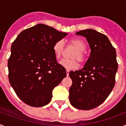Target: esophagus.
Listing matches in <instances>:
<instances>
[{
  "label": "esophagus",
  "instance_id": "1",
  "mask_svg": "<svg viewBox=\"0 0 126 126\" xmlns=\"http://www.w3.org/2000/svg\"><path fill=\"white\" fill-rule=\"evenodd\" d=\"M69 71L68 69H66V75H67V76H69Z\"/></svg>",
  "mask_w": 126,
  "mask_h": 126
}]
</instances>
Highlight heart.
Listing matches in <instances>:
<instances>
[{"label": "heart", "instance_id": "b5f03b06", "mask_svg": "<svg viewBox=\"0 0 126 126\" xmlns=\"http://www.w3.org/2000/svg\"><path fill=\"white\" fill-rule=\"evenodd\" d=\"M69 42L72 46L77 49V51L72 56V60L69 59H62L60 61V64L67 69H75L79 66L77 59L80 63H83L86 60V55L84 51L86 50V44L82 40L79 38H71L69 40ZM54 54L57 59L61 58L64 49V43L62 40H58L54 44L53 46Z\"/></svg>", "mask_w": 126, "mask_h": 126}]
</instances>
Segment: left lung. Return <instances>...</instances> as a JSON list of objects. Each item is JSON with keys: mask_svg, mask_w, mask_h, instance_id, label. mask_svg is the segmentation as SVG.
Returning a JSON list of instances; mask_svg holds the SVG:
<instances>
[{"mask_svg": "<svg viewBox=\"0 0 126 126\" xmlns=\"http://www.w3.org/2000/svg\"><path fill=\"white\" fill-rule=\"evenodd\" d=\"M76 35L86 37L91 53L82 69L69 72V101L77 109L90 110L104 102L114 88L116 50L106 35L94 30H81Z\"/></svg>", "mask_w": 126, "mask_h": 126, "instance_id": "1", "label": "left lung"}]
</instances>
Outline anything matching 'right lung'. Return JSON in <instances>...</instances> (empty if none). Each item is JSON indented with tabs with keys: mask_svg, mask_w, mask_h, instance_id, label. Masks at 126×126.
I'll return each mask as SVG.
<instances>
[{
	"mask_svg": "<svg viewBox=\"0 0 126 126\" xmlns=\"http://www.w3.org/2000/svg\"><path fill=\"white\" fill-rule=\"evenodd\" d=\"M67 35L39 24L22 31L12 44L8 78L16 95L26 104H47L53 89L66 77L65 69L57 62L53 46Z\"/></svg>",
	"mask_w": 126,
	"mask_h": 126,
	"instance_id": "add662e5",
	"label": "right lung"
}]
</instances>
